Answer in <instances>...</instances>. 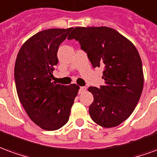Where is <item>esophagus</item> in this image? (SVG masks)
I'll return each mask as SVG.
<instances>
[{"mask_svg": "<svg viewBox=\"0 0 157 157\" xmlns=\"http://www.w3.org/2000/svg\"><path fill=\"white\" fill-rule=\"evenodd\" d=\"M86 91V86H81V87H80V90H79V93L82 94V93H84Z\"/></svg>", "mask_w": 157, "mask_h": 157, "instance_id": "esophagus-1", "label": "esophagus"}]
</instances>
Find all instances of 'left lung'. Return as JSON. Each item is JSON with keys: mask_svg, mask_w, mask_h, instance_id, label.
Segmentation results:
<instances>
[{"mask_svg": "<svg viewBox=\"0 0 157 157\" xmlns=\"http://www.w3.org/2000/svg\"><path fill=\"white\" fill-rule=\"evenodd\" d=\"M84 49L93 67H104L100 88L90 86L89 113L104 128L119 125L131 115L140 98L144 74L140 56L130 40L108 27H76L68 36Z\"/></svg>", "mask_w": 157, "mask_h": 157, "instance_id": "8db88e82", "label": "left lung"}]
</instances>
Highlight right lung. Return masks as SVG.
<instances>
[{"label":"right lung","mask_w":157,"mask_h":157,"mask_svg":"<svg viewBox=\"0 0 157 157\" xmlns=\"http://www.w3.org/2000/svg\"><path fill=\"white\" fill-rule=\"evenodd\" d=\"M50 29L37 33L22 45L14 68L16 89L30 119L45 130H56L68 122L80 87L52 82L59 44L71 31Z\"/></svg>","instance_id":"obj_1"}]
</instances>
